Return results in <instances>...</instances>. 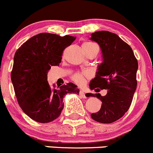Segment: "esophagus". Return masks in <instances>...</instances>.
Here are the masks:
<instances>
[{
	"label": "esophagus",
	"mask_w": 153,
	"mask_h": 153,
	"mask_svg": "<svg viewBox=\"0 0 153 153\" xmlns=\"http://www.w3.org/2000/svg\"><path fill=\"white\" fill-rule=\"evenodd\" d=\"M79 95H80V96H81L82 98H86L85 94L84 93V91H81V90L79 91Z\"/></svg>",
	"instance_id": "esophagus-1"
}]
</instances>
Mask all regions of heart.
Here are the masks:
<instances>
[{"mask_svg":"<svg viewBox=\"0 0 153 153\" xmlns=\"http://www.w3.org/2000/svg\"><path fill=\"white\" fill-rule=\"evenodd\" d=\"M82 48L85 51H88V50L92 49L94 48H98L97 45L95 44L91 43V42H85L82 45ZM99 49V48H98ZM91 77V74L88 71H82L76 72L74 74L71 76V79L76 83L79 85H83L86 82V80L88 79Z\"/></svg>","mask_w":153,"mask_h":153,"instance_id":"b5f03b06","label":"heart"}]
</instances>
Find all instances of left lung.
<instances>
[{"mask_svg": "<svg viewBox=\"0 0 153 153\" xmlns=\"http://www.w3.org/2000/svg\"><path fill=\"white\" fill-rule=\"evenodd\" d=\"M91 39L99 44L103 62L89 86L91 90L99 88L108 91L104 97L88 94V97L96 96L102 102L99 111L91 116L99 123H111L121 118L131 105L137 88V60L131 47L115 33L95 32Z\"/></svg>", "mask_w": 153, "mask_h": 153, "instance_id": "obj_1", "label": "left lung"}]
</instances>
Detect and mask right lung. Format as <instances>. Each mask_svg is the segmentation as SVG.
<instances>
[{
  "instance_id": "add662e5",
  "label": "right lung",
  "mask_w": 153,
  "mask_h": 153,
  "mask_svg": "<svg viewBox=\"0 0 153 153\" xmlns=\"http://www.w3.org/2000/svg\"><path fill=\"white\" fill-rule=\"evenodd\" d=\"M76 37L39 33L30 38L16 51L11 79L21 108L28 117L39 123L56 119L64 108L63 97L68 93L79 94L72 82L51 87L47 73L51 66L59 65L65 49Z\"/></svg>"
}]
</instances>
